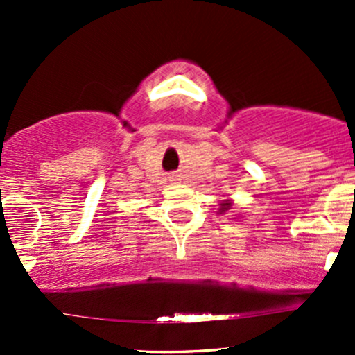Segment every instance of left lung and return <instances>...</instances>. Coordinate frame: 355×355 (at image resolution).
<instances>
[{
    "label": "left lung",
    "instance_id": "1",
    "mask_svg": "<svg viewBox=\"0 0 355 355\" xmlns=\"http://www.w3.org/2000/svg\"><path fill=\"white\" fill-rule=\"evenodd\" d=\"M230 209V202H225V203H222V205H220V211H227Z\"/></svg>",
    "mask_w": 355,
    "mask_h": 355
}]
</instances>
